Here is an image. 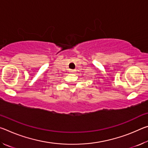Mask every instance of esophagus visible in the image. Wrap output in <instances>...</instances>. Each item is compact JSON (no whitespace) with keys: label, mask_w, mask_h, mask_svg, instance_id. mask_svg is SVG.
Returning <instances> with one entry per match:
<instances>
[{"label":"esophagus","mask_w":148,"mask_h":148,"mask_svg":"<svg viewBox=\"0 0 148 148\" xmlns=\"http://www.w3.org/2000/svg\"><path fill=\"white\" fill-rule=\"evenodd\" d=\"M69 72H74L75 71H74V70H72V69H70L69 70Z\"/></svg>","instance_id":"esophagus-1"}]
</instances>
